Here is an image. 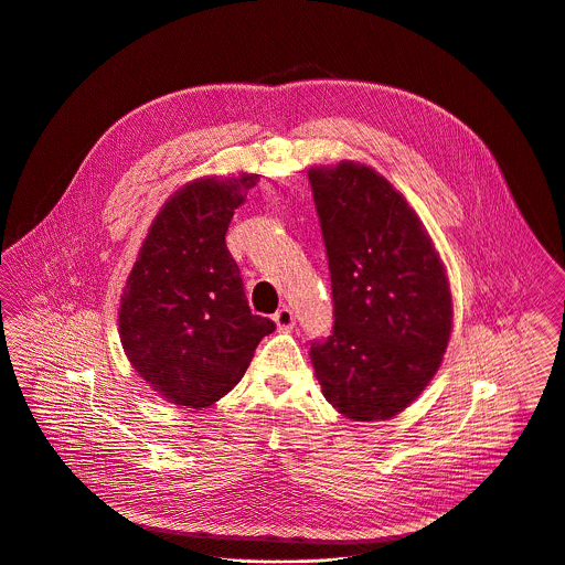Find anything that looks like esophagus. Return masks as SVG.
I'll return each instance as SVG.
<instances>
[{
	"label": "esophagus",
	"instance_id": "obj_1",
	"mask_svg": "<svg viewBox=\"0 0 565 565\" xmlns=\"http://www.w3.org/2000/svg\"><path fill=\"white\" fill-rule=\"evenodd\" d=\"M274 322H276L278 331H291V329H294V324H296V316H294V311H291V309L282 307V309H278V311H276Z\"/></svg>",
	"mask_w": 565,
	"mask_h": 565
}]
</instances>
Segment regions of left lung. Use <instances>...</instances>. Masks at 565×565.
<instances>
[{
	"label": "left lung",
	"instance_id": "1",
	"mask_svg": "<svg viewBox=\"0 0 565 565\" xmlns=\"http://www.w3.org/2000/svg\"><path fill=\"white\" fill-rule=\"evenodd\" d=\"M333 289V335L311 347L324 398L387 420L434 379L454 327L449 278L418 214L375 169L311 167Z\"/></svg>",
	"mask_w": 565,
	"mask_h": 565
}]
</instances>
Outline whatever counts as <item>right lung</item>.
<instances>
[{
  "mask_svg": "<svg viewBox=\"0 0 565 565\" xmlns=\"http://www.w3.org/2000/svg\"><path fill=\"white\" fill-rule=\"evenodd\" d=\"M258 173L199 178L156 214L125 282L118 331L151 390L190 409L216 403L245 375L276 324L247 307L225 232Z\"/></svg>",
  "mask_w": 565,
  "mask_h": 565,
  "instance_id": "obj_1",
  "label": "right lung"
}]
</instances>
